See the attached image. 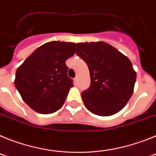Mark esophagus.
<instances>
[{
	"label": "esophagus",
	"mask_w": 156,
	"mask_h": 156,
	"mask_svg": "<svg viewBox=\"0 0 156 156\" xmlns=\"http://www.w3.org/2000/svg\"><path fill=\"white\" fill-rule=\"evenodd\" d=\"M78 83H79L78 78H75V79H74V84H75L76 86H77V85H78Z\"/></svg>",
	"instance_id": "1"
}]
</instances>
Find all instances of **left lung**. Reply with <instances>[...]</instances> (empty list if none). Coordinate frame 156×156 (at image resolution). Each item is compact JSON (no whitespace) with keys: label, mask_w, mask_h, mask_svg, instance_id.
I'll use <instances>...</instances> for the list:
<instances>
[{"label":"left lung","mask_w":156,"mask_h":156,"mask_svg":"<svg viewBox=\"0 0 156 156\" xmlns=\"http://www.w3.org/2000/svg\"><path fill=\"white\" fill-rule=\"evenodd\" d=\"M76 54L87 63L90 86L81 94L92 113L109 116L127 104L133 92L137 73L129 59L102 41L76 44Z\"/></svg>","instance_id":"obj_1"}]
</instances>
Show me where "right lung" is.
I'll return each mask as SVG.
<instances>
[{
    "instance_id": "right-lung-1",
    "label": "right lung",
    "mask_w": 156,
    "mask_h": 156,
    "mask_svg": "<svg viewBox=\"0 0 156 156\" xmlns=\"http://www.w3.org/2000/svg\"><path fill=\"white\" fill-rule=\"evenodd\" d=\"M76 44L51 41L37 48L17 69L15 86L22 98L38 113L51 114L64 104L73 80L66 61Z\"/></svg>"
}]
</instances>
